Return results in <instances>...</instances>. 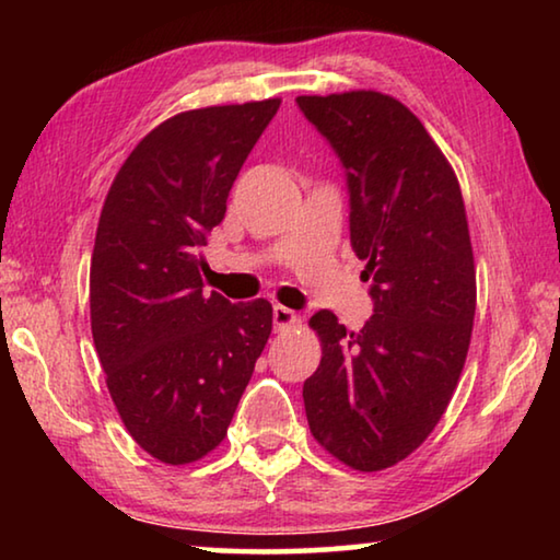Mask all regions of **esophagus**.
<instances>
[{
  "label": "esophagus",
  "mask_w": 560,
  "mask_h": 560,
  "mask_svg": "<svg viewBox=\"0 0 560 560\" xmlns=\"http://www.w3.org/2000/svg\"><path fill=\"white\" fill-rule=\"evenodd\" d=\"M296 324H299V316L293 314L291 308H287V306H273V328L283 330V328L296 326Z\"/></svg>",
  "instance_id": "esophagus-1"
}]
</instances>
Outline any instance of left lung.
Instances as JSON below:
<instances>
[{
  "instance_id": "left-lung-1",
  "label": "left lung",
  "mask_w": 560,
  "mask_h": 560,
  "mask_svg": "<svg viewBox=\"0 0 560 560\" xmlns=\"http://www.w3.org/2000/svg\"><path fill=\"white\" fill-rule=\"evenodd\" d=\"M296 103L346 170L350 244L373 299L358 334L330 311L311 316L324 358L303 405L320 447L377 471L428 440L467 360L477 308L467 212L447 158L400 101L348 91Z\"/></svg>"
}]
</instances>
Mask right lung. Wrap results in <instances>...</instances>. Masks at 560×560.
Returning a JSON list of instances; mask_svg holds the SVG:
<instances>
[{
	"label": "right lung",
	"mask_w": 560,
	"mask_h": 560,
	"mask_svg": "<svg viewBox=\"0 0 560 560\" xmlns=\"http://www.w3.org/2000/svg\"><path fill=\"white\" fill-rule=\"evenodd\" d=\"M279 98L179 113L140 140L103 202L91 259V330L108 393L140 447L165 464L224 440L271 334V303L207 293L202 246Z\"/></svg>",
	"instance_id": "1"
}]
</instances>
